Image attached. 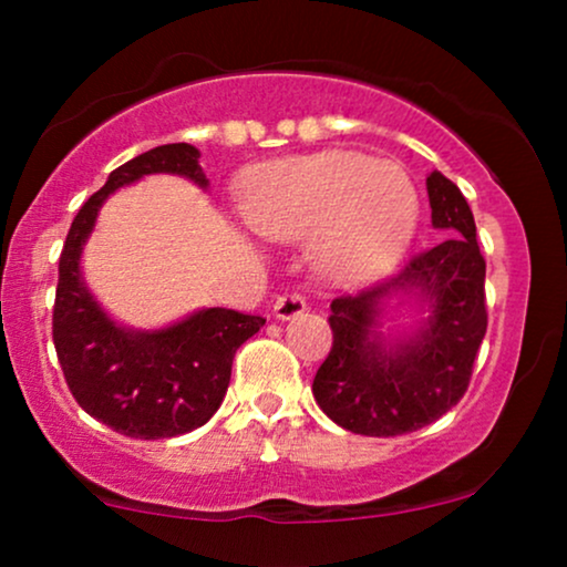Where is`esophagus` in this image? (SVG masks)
<instances>
[{"instance_id":"esophagus-1","label":"esophagus","mask_w":567,"mask_h":567,"mask_svg":"<svg viewBox=\"0 0 567 567\" xmlns=\"http://www.w3.org/2000/svg\"><path fill=\"white\" fill-rule=\"evenodd\" d=\"M303 311H306V301L303 296H298V292H285V296H279L275 301V317L282 322L303 315Z\"/></svg>"}]
</instances>
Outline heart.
Listing matches in <instances>:
<instances>
[{
    "mask_svg": "<svg viewBox=\"0 0 567 567\" xmlns=\"http://www.w3.org/2000/svg\"><path fill=\"white\" fill-rule=\"evenodd\" d=\"M243 216L275 243L309 239V261L328 282L365 288L413 245L421 199L396 162L330 148L258 167L245 184Z\"/></svg>",
    "mask_w": 567,
    "mask_h": 567,
    "instance_id": "obj_1",
    "label": "heart"
}]
</instances>
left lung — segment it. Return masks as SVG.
Masks as SVG:
<instances>
[{
    "instance_id": "left-lung-1",
    "label": "left lung",
    "mask_w": 567,
    "mask_h": 567,
    "mask_svg": "<svg viewBox=\"0 0 567 567\" xmlns=\"http://www.w3.org/2000/svg\"><path fill=\"white\" fill-rule=\"evenodd\" d=\"M426 192L442 243L389 282L330 303L333 349L311 392L330 421L365 437L415 432L458 405L487 330L485 258L470 205L437 171ZM410 300L427 315L413 329L383 334L385 306Z\"/></svg>"
}]
</instances>
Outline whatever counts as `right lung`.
<instances>
[{
	"mask_svg": "<svg viewBox=\"0 0 567 567\" xmlns=\"http://www.w3.org/2000/svg\"><path fill=\"white\" fill-rule=\"evenodd\" d=\"M157 173L210 186L192 143H165L116 167L71 224L53 309V343L74 400L101 424L135 440L178 437L207 424L229 389L234 354L266 322L213 306L165 328L135 330L97 303L82 277V250L97 213L116 188Z\"/></svg>",
	"mask_w": 567,
	"mask_h": 567,
	"instance_id": "right-lung-1",
	"label": "right lung"
}]
</instances>
